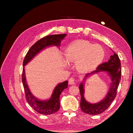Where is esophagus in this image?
<instances>
[{
  "label": "esophagus",
  "mask_w": 133,
  "mask_h": 133,
  "mask_svg": "<svg viewBox=\"0 0 133 133\" xmlns=\"http://www.w3.org/2000/svg\"><path fill=\"white\" fill-rule=\"evenodd\" d=\"M75 83H76V80L75 78H74L73 77H71L69 80V83L70 84H75Z\"/></svg>",
  "instance_id": "obj_1"
}]
</instances>
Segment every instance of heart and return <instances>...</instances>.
I'll list each match as a JSON object with an SVG mask.
<instances>
[{
  "label": "heart",
  "instance_id": "obj_1",
  "mask_svg": "<svg viewBox=\"0 0 133 133\" xmlns=\"http://www.w3.org/2000/svg\"><path fill=\"white\" fill-rule=\"evenodd\" d=\"M64 55L67 62L76 63L78 71L86 73L93 70L102 63L104 51L98 44L77 41L67 47Z\"/></svg>",
  "mask_w": 133,
  "mask_h": 133
}]
</instances>
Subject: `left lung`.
Wrapping results in <instances>:
<instances>
[{"label": "left lung", "mask_w": 133, "mask_h": 133, "mask_svg": "<svg viewBox=\"0 0 133 133\" xmlns=\"http://www.w3.org/2000/svg\"><path fill=\"white\" fill-rule=\"evenodd\" d=\"M102 71H105L109 73L111 77L112 83L107 96L100 102L96 104H91L87 102L84 97V90L83 88V83H82L80 85L79 89L81 95L80 107L82 111L84 113L90 115H97L102 113L109 107L112 101L116 98L117 90L118 87L119 83L120 82L121 76L120 60L116 53L111 56L110 60L107 62L103 63L99 65L97 67L96 70L94 71L91 73H97ZM89 75L90 73L85 75V78Z\"/></svg>", "instance_id": "1"}]
</instances>
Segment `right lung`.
I'll list each match as a JSON object with an SVG mask.
<instances>
[{"instance_id":"1","label":"right lung","mask_w":133,"mask_h":133,"mask_svg":"<svg viewBox=\"0 0 133 133\" xmlns=\"http://www.w3.org/2000/svg\"><path fill=\"white\" fill-rule=\"evenodd\" d=\"M66 36V34L49 35L38 40L29 49L25 56L23 63V72H22V83H23L26 99L29 105L36 111L41 114L49 115L57 111L60 109V96L64 89L67 88L68 82L59 83L54 90L52 96L47 101H40L35 98L29 90L25 78L24 66L32 59L37 54L46 47L50 46H59L61 40Z\"/></svg>"}]
</instances>
